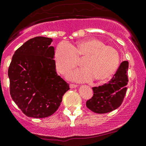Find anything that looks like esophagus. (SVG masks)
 <instances>
[{
	"label": "esophagus",
	"instance_id": "esophagus-1",
	"mask_svg": "<svg viewBox=\"0 0 146 146\" xmlns=\"http://www.w3.org/2000/svg\"><path fill=\"white\" fill-rule=\"evenodd\" d=\"M70 88H75L77 87V85H75V84H70Z\"/></svg>",
	"mask_w": 146,
	"mask_h": 146
}]
</instances>
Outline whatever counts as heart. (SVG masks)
<instances>
[{
    "mask_svg": "<svg viewBox=\"0 0 146 146\" xmlns=\"http://www.w3.org/2000/svg\"><path fill=\"white\" fill-rule=\"evenodd\" d=\"M84 58L82 65L85 68L72 72L67 78L78 82L95 79L104 81L115 73L120 63V56L115 48L105 46L104 42L91 38L71 45L61 42L55 51V63L58 72L65 74L78 65L79 59Z\"/></svg>",
    "mask_w": 146,
    "mask_h": 146,
    "instance_id": "heart-1",
    "label": "heart"
}]
</instances>
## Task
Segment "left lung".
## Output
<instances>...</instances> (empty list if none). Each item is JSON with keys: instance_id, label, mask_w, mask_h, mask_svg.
I'll return each instance as SVG.
<instances>
[{"instance_id": "1", "label": "left lung", "mask_w": 146, "mask_h": 146, "mask_svg": "<svg viewBox=\"0 0 146 146\" xmlns=\"http://www.w3.org/2000/svg\"><path fill=\"white\" fill-rule=\"evenodd\" d=\"M128 67V61H123L109 83L92 88L93 96L86 102L90 110L96 113H106L121 105L127 88Z\"/></svg>"}]
</instances>
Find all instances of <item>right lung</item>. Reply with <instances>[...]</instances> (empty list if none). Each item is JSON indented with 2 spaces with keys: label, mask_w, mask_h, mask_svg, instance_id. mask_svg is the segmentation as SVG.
Masks as SVG:
<instances>
[{
  "label": "right lung",
  "mask_w": 146,
  "mask_h": 146,
  "mask_svg": "<svg viewBox=\"0 0 146 146\" xmlns=\"http://www.w3.org/2000/svg\"><path fill=\"white\" fill-rule=\"evenodd\" d=\"M53 40L36 37L25 42L13 55L8 69L10 95L28 117L42 118L54 113L70 90L57 74Z\"/></svg>",
  "instance_id": "right-lung-1"
}]
</instances>
